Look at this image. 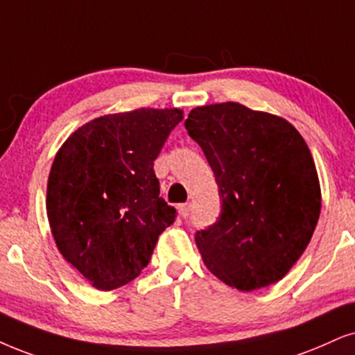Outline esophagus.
I'll use <instances>...</instances> for the list:
<instances>
[{"label":"esophagus","instance_id":"esophagus-1","mask_svg":"<svg viewBox=\"0 0 355 355\" xmlns=\"http://www.w3.org/2000/svg\"><path fill=\"white\" fill-rule=\"evenodd\" d=\"M178 211H180L182 218H188L190 216V211H191V205L190 203H183L178 206Z\"/></svg>","mask_w":355,"mask_h":355}]
</instances>
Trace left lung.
<instances>
[{"label": "left lung", "mask_w": 355, "mask_h": 355, "mask_svg": "<svg viewBox=\"0 0 355 355\" xmlns=\"http://www.w3.org/2000/svg\"><path fill=\"white\" fill-rule=\"evenodd\" d=\"M185 128L221 198L218 221L195 234L205 266L241 291L282 280L308 248L321 211L302 134L284 118L232 101L195 107Z\"/></svg>", "instance_id": "left-lung-1"}]
</instances>
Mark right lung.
I'll list each match as a JSON object with an SVG mask.
<instances>
[{"instance_id":"1","label":"right lung","mask_w":355,"mask_h":355,"mask_svg":"<svg viewBox=\"0 0 355 355\" xmlns=\"http://www.w3.org/2000/svg\"><path fill=\"white\" fill-rule=\"evenodd\" d=\"M183 119L177 107L106 114L78 128L53 159L47 218L60 254L95 288L134 280L177 209L160 198L154 160Z\"/></svg>"}]
</instances>
